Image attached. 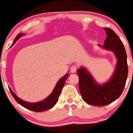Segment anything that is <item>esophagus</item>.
<instances>
[{
	"instance_id": "obj_1",
	"label": "esophagus",
	"mask_w": 133,
	"mask_h": 133,
	"mask_svg": "<svg viewBox=\"0 0 133 133\" xmlns=\"http://www.w3.org/2000/svg\"><path fill=\"white\" fill-rule=\"evenodd\" d=\"M77 66L75 65H72V66L70 68V72L71 73H75L77 71Z\"/></svg>"
}]
</instances>
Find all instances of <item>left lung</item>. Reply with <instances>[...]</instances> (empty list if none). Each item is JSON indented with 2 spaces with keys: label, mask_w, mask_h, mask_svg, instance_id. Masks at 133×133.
<instances>
[{
  "label": "left lung",
  "mask_w": 133,
  "mask_h": 133,
  "mask_svg": "<svg viewBox=\"0 0 133 133\" xmlns=\"http://www.w3.org/2000/svg\"><path fill=\"white\" fill-rule=\"evenodd\" d=\"M104 29L107 37L102 47L114 52L117 58L111 79L106 84L99 85L84 68L77 71L82 98L87 104L96 106H106L117 100L123 91L128 75L127 54L122 41L111 29L104 27Z\"/></svg>",
  "instance_id": "obj_1"
}]
</instances>
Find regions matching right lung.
<instances>
[{
    "label": "right lung",
    "instance_id": "obj_1",
    "mask_svg": "<svg viewBox=\"0 0 133 133\" xmlns=\"http://www.w3.org/2000/svg\"><path fill=\"white\" fill-rule=\"evenodd\" d=\"M22 35H23V34H21V33L18 34L17 35V37H16V38L14 39V41L13 44L12 45H13L16 43V41L18 40L19 37H22ZM69 75V74H66L62 78H61L59 80V81L57 83L54 90L51 93V95H50L48 97H47L46 99H44V100H43V101L38 102L37 103H29L23 101L22 99L18 98V96L15 95L14 93L13 92V91L10 89V88H9V89L11 92V95H12L14 98L15 99V100L18 104H20L21 106L28 109V110H31V111H36V112H41V111H45V110H48V109L52 108L56 104L57 101H58V98H59V96L60 95L61 90H62L64 84H65V80H66V79L68 78V77Z\"/></svg>",
    "mask_w": 133,
    "mask_h": 133
}]
</instances>
